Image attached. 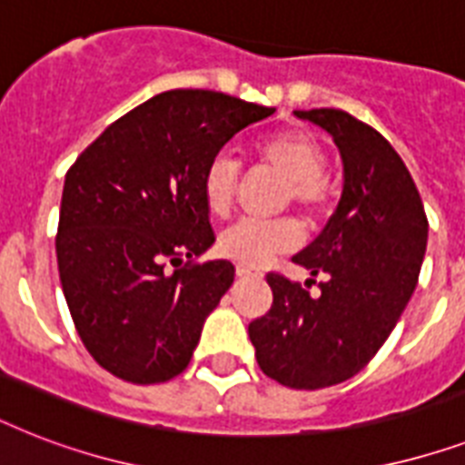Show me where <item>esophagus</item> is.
Returning a JSON list of instances; mask_svg holds the SVG:
<instances>
[{
    "label": "esophagus",
    "mask_w": 465,
    "mask_h": 465,
    "mask_svg": "<svg viewBox=\"0 0 465 465\" xmlns=\"http://www.w3.org/2000/svg\"><path fill=\"white\" fill-rule=\"evenodd\" d=\"M236 275L239 277H261V270L243 268V265H239V268H236Z\"/></svg>",
    "instance_id": "obj_1"
}]
</instances>
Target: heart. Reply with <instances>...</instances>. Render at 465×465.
Segmentation results:
<instances>
[{
	"label": "heart",
	"mask_w": 465,
	"mask_h": 465,
	"mask_svg": "<svg viewBox=\"0 0 465 465\" xmlns=\"http://www.w3.org/2000/svg\"><path fill=\"white\" fill-rule=\"evenodd\" d=\"M255 166L284 181V203L299 204L306 214H316L331 195L323 173V147L306 133H282L261 142L253 152ZM241 168L229 156L210 161L203 175V200L212 217H226L239 190ZM299 243V229L292 219L280 222H239L219 236V253L243 268H261L277 253Z\"/></svg>",
	"instance_id": "heart-1"
}]
</instances>
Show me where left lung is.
<instances>
[{"instance_id":"left-lung-1","label":"left lung","mask_w":465,"mask_h":465,"mask_svg":"<svg viewBox=\"0 0 465 465\" xmlns=\"http://www.w3.org/2000/svg\"><path fill=\"white\" fill-rule=\"evenodd\" d=\"M323 127L342 159V195L328 224L292 261L318 282L270 272L272 306L248 325L262 374L290 389L347 381L379 352L418 284L427 217L396 149L367 123L335 108L294 111Z\"/></svg>"}]
</instances>
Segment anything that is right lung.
I'll return each instance as SVG.
<instances>
[{
  "label": "right lung",
  "instance_id": "obj_1",
  "mask_svg": "<svg viewBox=\"0 0 465 465\" xmlns=\"http://www.w3.org/2000/svg\"><path fill=\"white\" fill-rule=\"evenodd\" d=\"M275 108L173 89L115 120L67 171L57 268L91 357L130 383L190 364L204 318L233 282L229 261L193 262L214 243L203 175L233 134Z\"/></svg>",
  "mask_w": 465,
  "mask_h": 465
}]
</instances>
